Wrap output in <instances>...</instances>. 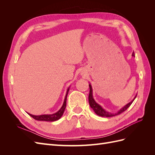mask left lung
<instances>
[{"label":"left lung","instance_id":"left-lung-1","mask_svg":"<svg viewBox=\"0 0 155 155\" xmlns=\"http://www.w3.org/2000/svg\"><path fill=\"white\" fill-rule=\"evenodd\" d=\"M132 55L134 57V51L133 52ZM89 88H90V92H89V95H88L89 105H90L91 107L94 110V111L95 112V113L97 115L100 116H102V117H107V118H109V117H113V116H115L116 115H119L121 113H122V112L125 111L130 106V105L133 104V101L134 100L136 97H137V96H136L133 101H131L130 103H129L128 104H127L125 106H124L122 109H121L120 110L116 112V113H112V112H107V111L105 110L99 104H97V103L94 101V98H93L92 89V87L91 85H89Z\"/></svg>","mask_w":155,"mask_h":155}]
</instances>
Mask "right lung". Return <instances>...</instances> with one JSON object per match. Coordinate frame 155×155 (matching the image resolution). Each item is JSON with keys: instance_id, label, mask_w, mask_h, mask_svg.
Segmentation results:
<instances>
[{"instance_id": "1", "label": "right lung", "mask_w": 155, "mask_h": 155, "mask_svg": "<svg viewBox=\"0 0 155 155\" xmlns=\"http://www.w3.org/2000/svg\"><path fill=\"white\" fill-rule=\"evenodd\" d=\"M68 91H69V88L67 89V94H66V96H65L63 106L61 107V108L60 110L58 112H56V113H54L52 114H43V115H40V116H35V115H32L29 113H28V114L31 117H32L34 119H35L36 120H38V121H56V120L60 119L61 117L63 116L65 108H66L67 97Z\"/></svg>"}]
</instances>
